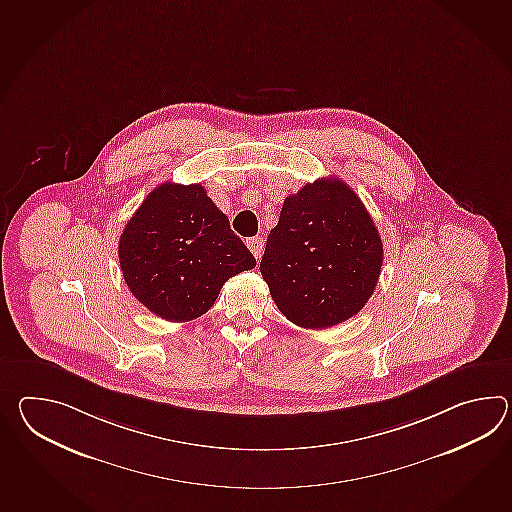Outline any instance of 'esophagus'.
<instances>
[{"label": "esophagus", "mask_w": 512, "mask_h": 512, "mask_svg": "<svg viewBox=\"0 0 512 512\" xmlns=\"http://www.w3.org/2000/svg\"><path fill=\"white\" fill-rule=\"evenodd\" d=\"M246 244H248V248H250L251 253L255 255V259H261L264 240H262L261 237H251V239L246 240Z\"/></svg>", "instance_id": "obj_1"}]
</instances>
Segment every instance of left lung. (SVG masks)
I'll list each match as a JSON object with an SVG mask.
<instances>
[{"instance_id":"obj_1","label":"left lung","mask_w":512,"mask_h":512,"mask_svg":"<svg viewBox=\"0 0 512 512\" xmlns=\"http://www.w3.org/2000/svg\"><path fill=\"white\" fill-rule=\"evenodd\" d=\"M382 261V240L358 194L321 178L286 196L261 273L283 316L303 329H329L365 307Z\"/></svg>"}]
</instances>
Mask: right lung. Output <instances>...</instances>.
<instances>
[{"instance_id": "add662e5", "label": "right lung", "mask_w": 512, "mask_h": 512, "mask_svg": "<svg viewBox=\"0 0 512 512\" xmlns=\"http://www.w3.org/2000/svg\"><path fill=\"white\" fill-rule=\"evenodd\" d=\"M119 264L139 303L167 321L200 318L255 257L200 183H161L119 239Z\"/></svg>"}]
</instances>
